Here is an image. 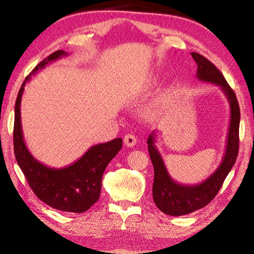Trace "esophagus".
<instances>
[{"instance_id":"esophagus-1","label":"esophagus","mask_w":254,"mask_h":254,"mask_svg":"<svg viewBox=\"0 0 254 254\" xmlns=\"http://www.w3.org/2000/svg\"><path fill=\"white\" fill-rule=\"evenodd\" d=\"M137 142V138L135 135H133V134H127L126 136H124V145L127 147H133L134 145L136 144Z\"/></svg>"}]
</instances>
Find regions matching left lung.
Listing matches in <instances>:
<instances>
[{
  "instance_id": "obj_1",
  "label": "left lung",
  "mask_w": 254,
  "mask_h": 254,
  "mask_svg": "<svg viewBox=\"0 0 254 254\" xmlns=\"http://www.w3.org/2000/svg\"><path fill=\"white\" fill-rule=\"evenodd\" d=\"M191 56L197 64V79L217 85L227 98L230 108L229 127L225 154L218 168L207 179L192 186L181 185L172 179L157 146L155 145V131L149 134L147 145L149 157L154 166L153 198L156 206L170 216H182L206 206L222 188L226 177L236 163L239 149L240 109L234 90L226 82L219 69L206 58L196 52H192Z\"/></svg>"
}]
</instances>
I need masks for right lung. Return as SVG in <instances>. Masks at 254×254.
I'll use <instances>...</instances> for the list:
<instances>
[{
	"label": "right lung",
	"instance_id": "add662e5",
	"mask_svg": "<svg viewBox=\"0 0 254 254\" xmlns=\"http://www.w3.org/2000/svg\"><path fill=\"white\" fill-rule=\"evenodd\" d=\"M66 56L67 52L63 50L52 53L32 69L21 85L15 104L14 153L19 168L38 198L63 212L84 213L98 201L102 175L108 164L121 149L122 138L94 145L75 163L63 168H52L31 155L21 130L20 102L26 83L29 82L31 75Z\"/></svg>",
	"mask_w": 254,
	"mask_h": 254
}]
</instances>
